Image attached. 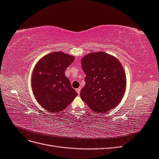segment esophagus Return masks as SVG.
Instances as JSON below:
<instances>
[{
	"mask_svg": "<svg viewBox=\"0 0 159 159\" xmlns=\"http://www.w3.org/2000/svg\"><path fill=\"white\" fill-rule=\"evenodd\" d=\"M80 91H81V88H78V89H76L77 93H78V94H80Z\"/></svg>",
	"mask_w": 159,
	"mask_h": 159,
	"instance_id": "obj_1",
	"label": "esophagus"
}]
</instances>
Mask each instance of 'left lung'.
<instances>
[{
  "label": "left lung",
  "instance_id": "1",
  "mask_svg": "<svg viewBox=\"0 0 159 159\" xmlns=\"http://www.w3.org/2000/svg\"><path fill=\"white\" fill-rule=\"evenodd\" d=\"M85 85L80 97L95 112L105 113L116 107L126 88L125 71L119 60L106 53H91L81 60Z\"/></svg>",
  "mask_w": 159,
  "mask_h": 159
}]
</instances>
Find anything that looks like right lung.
Here are the masks:
<instances>
[{
	"instance_id": "right-lung-1",
	"label": "right lung",
	"mask_w": 159,
	"mask_h": 159,
	"mask_svg": "<svg viewBox=\"0 0 159 159\" xmlns=\"http://www.w3.org/2000/svg\"><path fill=\"white\" fill-rule=\"evenodd\" d=\"M74 57L61 52H52L38 61L34 70L32 88L38 102L50 112L66 109L78 95L65 76Z\"/></svg>"
}]
</instances>
